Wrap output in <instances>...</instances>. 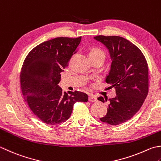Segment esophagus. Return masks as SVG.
<instances>
[{
	"label": "esophagus",
	"instance_id": "34e87169",
	"mask_svg": "<svg viewBox=\"0 0 161 161\" xmlns=\"http://www.w3.org/2000/svg\"><path fill=\"white\" fill-rule=\"evenodd\" d=\"M89 100L90 102H96V101H97V98L96 96L91 95L89 97Z\"/></svg>",
	"mask_w": 161,
	"mask_h": 161
}]
</instances>
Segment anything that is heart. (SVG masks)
Here are the masks:
<instances>
[{
  "mask_svg": "<svg viewBox=\"0 0 161 161\" xmlns=\"http://www.w3.org/2000/svg\"><path fill=\"white\" fill-rule=\"evenodd\" d=\"M105 55V53H104L102 50H100V49L97 48H93L92 49L90 50L89 55V56H97V55Z\"/></svg>",
  "mask_w": 161,
  "mask_h": 161,
  "instance_id": "1",
  "label": "heart"
}]
</instances>
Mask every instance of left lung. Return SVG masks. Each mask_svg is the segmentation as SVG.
I'll return each mask as SVG.
<instances>
[{
    "instance_id": "8db88e82",
    "label": "left lung",
    "mask_w": 161,
    "mask_h": 161,
    "mask_svg": "<svg viewBox=\"0 0 161 161\" xmlns=\"http://www.w3.org/2000/svg\"><path fill=\"white\" fill-rule=\"evenodd\" d=\"M94 39L108 50L112 64L106 82L114 86L116 94L109 99L107 114L100 119L112 125L124 124L136 114L147 97V63L140 50L124 37L99 36ZM97 99L105 102L103 97Z\"/></svg>"
}]
</instances>
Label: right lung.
Segmentation results:
<instances>
[{
    "label": "right lung",
    "mask_w": 161,
    "mask_h": 161,
    "mask_svg": "<svg viewBox=\"0 0 161 161\" xmlns=\"http://www.w3.org/2000/svg\"><path fill=\"white\" fill-rule=\"evenodd\" d=\"M81 40L61 37L46 41L31 50L24 62L22 94L33 114L47 124L64 122L70 118L75 103L88 101L87 94L75 91L68 96L58 85Z\"/></svg>",
    "instance_id": "1"
}]
</instances>
